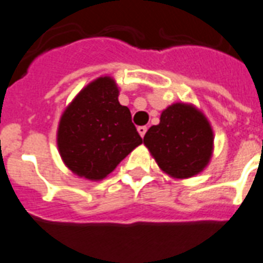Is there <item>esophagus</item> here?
<instances>
[{
    "label": "esophagus",
    "mask_w": 263,
    "mask_h": 263,
    "mask_svg": "<svg viewBox=\"0 0 263 263\" xmlns=\"http://www.w3.org/2000/svg\"><path fill=\"white\" fill-rule=\"evenodd\" d=\"M138 132L141 138H144L145 132H147V127H145V125H140V127H138Z\"/></svg>",
    "instance_id": "34e87169"
}]
</instances>
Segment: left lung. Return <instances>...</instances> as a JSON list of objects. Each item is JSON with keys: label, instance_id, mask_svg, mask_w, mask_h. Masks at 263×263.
I'll use <instances>...</instances> for the list:
<instances>
[{"label": "left lung", "instance_id": "left-lung-1", "mask_svg": "<svg viewBox=\"0 0 263 263\" xmlns=\"http://www.w3.org/2000/svg\"><path fill=\"white\" fill-rule=\"evenodd\" d=\"M144 145L159 168L172 179H189L211 163L214 134L195 104L177 102L163 109L160 123L145 134Z\"/></svg>", "mask_w": 263, "mask_h": 263}]
</instances>
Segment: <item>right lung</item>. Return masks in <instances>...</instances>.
<instances>
[{
	"mask_svg": "<svg viewBox=\"0 0 263 263\" xmlns=\"http://www.w3.org/2000/svg\"><path fill=\"white\" fill-rule=\"evenodd\" d=\"M119 87L104 75L78 92L63 111L57 131L61 159L74 175L100 181L143 143Z\"/></svg>",
	"mask_w": 263,
	"mask_h": 263,
	"instance_id": "1",
	"label": "right lung"
}]
</instances>
